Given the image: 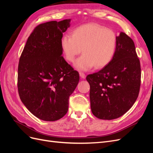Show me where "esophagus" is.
Returning <instances> with one entry per match:
<instances>
[{
	"mask_svg": "<svg viewBox=\"0 0 153 153\" xmlns=\"http://www.w3.org/2000/svg\"><path fill=\"white\" fill-rule=\"evenodd\" d=\"M79 75H80V76L81 77V78H82V79H85V77H86L85 74L84 73H82V72H80Z\"/></svg>",
	"mask_w": 153,
	"mask_h": 153,
	"instance_id": "34e87169",
	"label": "esophagus"
}]
</instances>
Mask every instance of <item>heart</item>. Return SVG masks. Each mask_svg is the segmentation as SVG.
I'll return each instance as SVG.
<instances>
[{"label":"heart","mask_w":153,"mask_h":153,"mask_svg":"<svg viewBox=\"0 0 153 153\" xmlns=\"http://www.w3.org/2000/svg\"><path fill=\"white\" fill-rule=\"evenodd\" d=\"M115 32L96 24H87L74 29L71 36L65 35L61 47L67 61L74 62L81 52L84 53L75 62L78 70L87 71L95 66L100 69L112 61L116 49Z\"/></svg>","instance_id":"b5f03b06"}]
</instances>
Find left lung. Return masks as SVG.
Returning a JSON list of instances; mask_svg holds the SVG:
<instances>
[{"label":"left lung","mask_w":153,"mask_h":153,"mask_svg":"<svg viewBox=\"0 0 153 153\" xmlns=\"http://www.w3.org/2000/svg\"><path fill=\"white\" fill-rule=\"evenodd\" d=\"M141 68L133 41L124 32L117 36L114 56L107 66L87 75L92 113L100 119L122 116L137 100Z\"/></svg>","instance_id":"8db88e82"}]
</instances>
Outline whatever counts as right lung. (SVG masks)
<instances>
[{"mask_svg":"<svg viewBox=\"0 0 153 153\" xmlns=\"http://www.w3.org/2000/svg\"><path fill=\"white\" fill-rule=\"evenodd\" d=\"M71 19L37 26L27 41L18 68V90L22 102L45 121L61 119L69 98L79 82L78 71L62 55L61 39Z\"/></svg>","mask_w":153,"mask_h":153,"instance_id":"right-lung-1","label":"right lung"}]
</instances>
